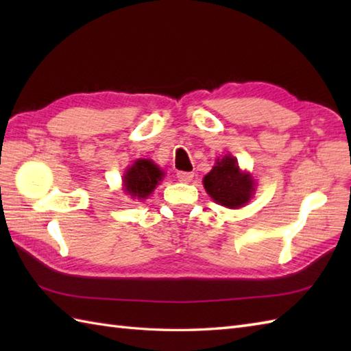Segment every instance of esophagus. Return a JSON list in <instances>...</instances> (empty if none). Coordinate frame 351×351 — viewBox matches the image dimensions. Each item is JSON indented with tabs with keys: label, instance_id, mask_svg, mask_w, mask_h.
<instances>
[{
	"label": "esophagus",
	"instance_id": "1",
	"mask_svg": "<svg viewBox=\"0 0 351 351\" xmlns=\"http://www.w3.org/2000/svg\"><path fill=\"white\" fill-rule=\"evenodd\" d=\"M193 176H195V173H193V171H178V173H176L178 180H180L181 182H185V184L191 182L193 181Z\"/></svg>",
	"mask_w": 351,
	"mask_h": 351
}]
</instances>
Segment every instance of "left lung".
<instances>
[{
  "instance_id": "obj_1",
  "label": "left lung",
  "mask_w": 351,
  "mask_h": 351,
  "mask_svg": "<svg viewBox=\"0 0 351 351\" xmlns=\"http://www.w3.org/2000/svg\"><path fill=\"white\" fill-rule=\"evenodd\" d=\"M204 187L214 202L226 208H241L255 191V181L245 173L232 155L215 160L214 167L204 178Z\"/></svg>"
}]
</instances>
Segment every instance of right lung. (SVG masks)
Masks as SVG:
<instances>
[{"label": "right lung", "mask_w": 351, "mask_h": 351, "mask_svg": "<svg viewBox=\"0 0 351 351\" xmlns=\"http://www.w3.org/2000/svg\"><path fill=\"white\" fill-rule=\"evenodd\" d=\"M164 171L151 160H137L123 175V190L134 199H146L162 180Z\"/></svg>", "instance_id": "add662e5"}]
</instances>
